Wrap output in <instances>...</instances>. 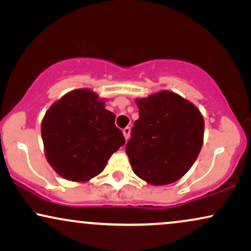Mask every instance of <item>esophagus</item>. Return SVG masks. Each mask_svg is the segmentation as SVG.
Listing matches in <instances>:
<instances>
[{
    "label": "esophagus",
    "mask_w": 251,
    "mask_h": 251,
    "mask_svg": "<svg viewBox=\"0 0 251 251\" xmlns=\"http://www.w3.org/2000/svg\"><path fill=\"white\" fill-rule=\"evenodd\" d=\"M123 133H124V136H125V139L128 140L129 135H131V128H129L127 126V127H125L123 129Z\"/></svg>",
    "instance_id": "obj_1"
}]
</instances>
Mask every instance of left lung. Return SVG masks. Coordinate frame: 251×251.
<instances>
[{
    "label": "left lung",
    "instance_id": "1",
    "mask_svg": "<svg viewBox=\"0 0 251 251\" xmlns=\"http://www.w3.org/2000/svg\"><path fill=\"white\" fill-rule=\"evenodd\" d=\"M139 119L126 153L133 171L150 185H169L192 168L203 145L204 120L193 103L162 91L136 100Z\"/></svg>",
    "mask_w": 251,
    "mask_h": 251
}]
</instances>
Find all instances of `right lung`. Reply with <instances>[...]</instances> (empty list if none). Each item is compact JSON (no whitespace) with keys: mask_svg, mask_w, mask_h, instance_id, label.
<instances>
[{"mask_svg":"<svg viewBox=\"0 0 251 251\" xmlns=\"http://www.w3.org/2000/svg\"><path fill=\"white\" fill-rule=\"evenodd\" d=\"M115 119L94 92L75 89L65 94L50 106L41 124L49 164L71 181H88L100 175L125 145Z\"/></svg>","mask_w":251,"mask_h":251,"instance_id":"right-lung-1","label":"right lung"}]
</instances>
